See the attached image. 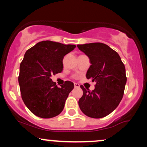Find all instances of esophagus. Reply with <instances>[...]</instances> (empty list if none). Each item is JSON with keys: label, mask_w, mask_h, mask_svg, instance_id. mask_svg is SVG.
<instances>
[{"label": "esophagus", "mask_w": 147, "mask_h": 147, "mask_svg": "<svg viewBox=\"0 0 147 147\" xmlns=\"http://www.w3.org/2000/svg\"><path fill=\"white\" fill-rule=\"evenodd\" d=\"M74 86H75V88H79V84H77V83H74Z\"/></svg>", "instance_id": "34e87169"}]
</instances>
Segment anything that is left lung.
Returning <instances> with one entry per match:
<instances>
[{"mask_svg": "<svg viewBox=\"0 0 147 147\" xmlns=\"http://www.w3.org/2000/svg\"><path fill=\"white\" fill-rule=\"evenodd\" d=\"M90 59L86 78L95 82V89L86 90L83 86L79 100L81 111L88 117L102 118L112 113L122 100L126 83V70L117 52L102 43L77 45Z\"/></svg>", "mask_w": 147, "mask_h": 147, "instance_id": "8db88e82", "label": "left lung"}]
</instances>
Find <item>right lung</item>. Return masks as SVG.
<instances>
[{"mask_svg":"<svg viewBox=\"0 0 147 147\" xmlns=\"http://www.w3.org/2000/svg\"><path fill=\"white\" fill-rule=\"evenodd\" d=\"M75 48V45L43 41L25 52L18 83L23 102L35 115L52 118L63 111L74 84L65 81L59 88L50 77L62 72L64 56Z\"/></svg>","mask_w":147,"mask_h":147,"instance_id":"obj_1","label":"right lung"}]
</instances>
